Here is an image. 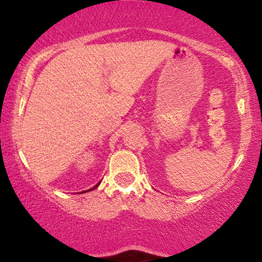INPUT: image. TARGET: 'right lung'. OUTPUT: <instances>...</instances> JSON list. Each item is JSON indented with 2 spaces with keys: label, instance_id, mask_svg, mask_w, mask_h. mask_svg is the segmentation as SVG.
<instances>
[{
  "label": "right lung",
  "instance_id": "add662e5",
  "mask_svg": "<svg viewBox=\"0 0 262 262\" xmlns=\"http://www.w3.org/2000/svg\"><path fill=\"white\" fill-rule=\"evenodd\" d=\"M97 186H99V184H98V185H96V186H95V187H92L91 189H88V190H92V189H95V188H97ZM88 190H86V192H88ZM84 192H85V190H84Z\"/></svg>",
  "mask_w": 262,
  "mask_h": 262
}]
</instances>
